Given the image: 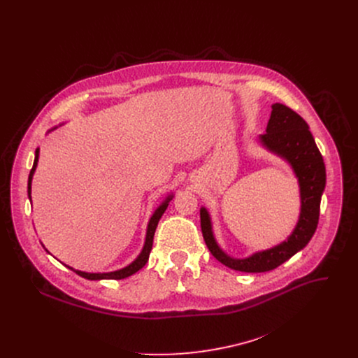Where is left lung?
Instances as JSON below:
<instances>
[{"instance_id": "left-lung-1", "label": "left lung", "mask_w": 358, "mask_h": 358, "mask_svg": "<svg viewBox=\"0 0 358 358\" xmlns=\"http://www.w3.org/2000/svg\"><path fill=\"white\" fill-rule=\"evenodd\" d=\"M261 141L271 151L286 159L299 178L301 211L299 222L287 241L246 259H234L217 245L207 210L201 208L199 211L202 236L214 258L234 271L248 273L272 271L309 243L319 224L320 201L326 187V167L316 141L308 123L290 108L280 103L272 106L266 133L261 134Z\"/></svg>"}]
</instances>
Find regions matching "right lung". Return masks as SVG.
Masks as SVG:
<instances>
[{
    "mask_svg": "<svg viewBox=\"0 0 358 358\" xmlns=\"http://www.w3.org/2000/svg\"><path fill=\"white\" fill-rule=\"evenodd\" d=\"M38 156H39V148H36L35 151V160H34V166H32V170L29 173V177H28V196L31 198V181H32V176H34V171H35V167H36V163H38ZM173 198V195H170L162 206L156 210V213L152 214L150 222H148V228H147V235H145V243H144V248L141 250V253L138 255V258L130 264L129 266L120 269V271H115V272H109V273H86V272H80V271H75L72 268L73 272H76L79 276L85 278V279H89V280H100V279H124L127 276H131L133 273H136L137 271H140L148 261V257H150V252H151V246H152V238H155V232H156V228L159 225V221L160 218L163 217L164 211L167 210L169 207V201Z\"/></svg>",
    "mask_w": 358,
    "mask_h": 358,
    "instance_id": "right-lung-1",
    "label": "right lung"
}]
</instances>
